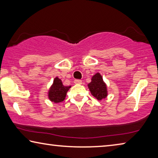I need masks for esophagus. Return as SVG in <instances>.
Listing matches in <instances>:
<instances>
[{
	"label": "esophagus",
	"instance_id": "esophagus-1",
	"mask_svg": "<svg viewBox=\"0 0 158 158\" xmlns=\"http://www.w3.org/2000/svg\"><path fill=\"white\" fill-rule=\"evenodd\" d=\"M74 84H82V81L81 80H80V79H76V80H74Z\"/></svg>",
	"mask_w": 158,
	"mask_h": 158
}]
</instances>
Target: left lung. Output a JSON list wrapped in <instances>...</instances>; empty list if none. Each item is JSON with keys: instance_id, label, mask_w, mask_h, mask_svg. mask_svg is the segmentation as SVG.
<instances>
[{"instance_id": "obj_1", "label": "left lung", "mask_w": 158, "mask_h": 158, "mask_svg": "<svg viewBox=\"0 0 158 158\" xmlns=\"http://www.w3.org/2000/svg\"><path fill=\"white\" fill-rule=\"evenodd\" d=\"M88 87L92 95L94 96L98 100H102L107 96L106 85L103 81L102 77L99 73L93 76L91 82L88 84Z\"/></svg>"}]
</instances>
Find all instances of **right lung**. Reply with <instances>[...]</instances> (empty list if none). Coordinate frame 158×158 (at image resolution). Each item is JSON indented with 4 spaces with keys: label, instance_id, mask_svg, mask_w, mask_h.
<instances>
[{
    "label": "right lung",
    "instance_id": "obj_1",
    "mask_svg": "<svg viewBox=\"0 0 158 158\" xmlns=\"http://www.w3.org/2000/svg\"><path fill=\"white\" fill-rule=\"evenodd\" d=\"M70 88L71 85H69V86L63 85L62 81L58 77H56L53 79V84L48 92V97L49 100L53 102H61L65 100L67 92Z\"/></svg>",
    "mask_w": 158,
    "mask_h": 158
}]
</instances>
